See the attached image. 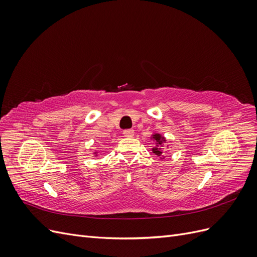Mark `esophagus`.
Here are the masks:
<instances>
[{
    "instance_id": "esophagus-1",
    "label": "esophagus",
    "mask_w": 257,
    "mask_h": 257,
    "mask_svg": "<svg viewBox=\"0 0 257 257\" xmlns=\"http://www.w3.org/2000/svg\"><path fill=\"white\" fill-rule=\"evenodd\" d=\"M123 135L125 136V137H133L134 136V131L133 130L123 131Z\"/></svg>"
}]
</instances>
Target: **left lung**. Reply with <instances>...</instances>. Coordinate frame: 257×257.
Segmentation results:
<instances>
[{"label":"left lung","mask_w":257,"mask_h":257,"mask_svg":"<svg viewBox=\"0 0 257 257\" xmlns=\"http://www.w3.org/2000/svg\"><path fill=\"white\" fill-rule=\"evenodd\" d=\"M153 139H154V141L155 142H157L158 144L157 145H162L163 143H164L165 142V138L164 137H162L160 134H154L153 135V137H152ZM152 151H153V153H155V154H157L158 155V157H162V150H161V148H153V149H152Z\"/></svg>","instance_id":"left-lung-1"}]
</instances>
